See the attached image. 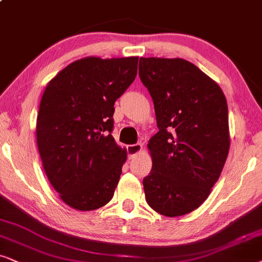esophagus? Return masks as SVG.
<instances>
[{
    "instance_id": "34e87169",
    "label": "esophagus",
    "mask_w": 262,
    "mask_h": 262,
    "mask_svg": "<svg viewBox=\"0 0 262 262\" xmlns=\"http://www.w3.org/2000/svg\"><path fill=\"white\" fill-rule=\"evenodd\" d=\"M142 150V145L141 144H133V145H128L127 146V152L129 157H134L138 154H140Z\"/></svg>"
}]
</instances>
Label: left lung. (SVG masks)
<instances>
[{"label":"left lung","instance_id":"8db88e82","mask_svg":"<svg viewBox=\"0 0 262 262\" xmlns=\"http://www.w3.org/2000/svg\"><path fill=\"white\" fill-rule=\"evenodd\" d=\"M139 77L155 105L158 132L148 141L152 169L142 180L157 213L174 217L197 209L210 194L230 150L223 91L180 58H140Z\"/></svg>","mask_w":262,"mask_h":262}]
</instances>
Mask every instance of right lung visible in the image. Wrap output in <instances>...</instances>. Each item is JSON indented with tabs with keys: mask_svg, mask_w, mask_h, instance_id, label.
<instances>
[{
	"mask_svg": "<svg viewBox=\"0 0 262 262\" xmlns=\"http://www.w3.org/2000/svg\"><path fill=\"white\" fill-rule=\"evenodd\" d=\"M138 57H87L47 84L36 123L37 147L61 201L82 211L114 197L127 151L116 144L115 101L133 83Z\"/></svg>",
	"mask_w": 262,
	"mask_h": 262,
	"instance_id": "add662e5",
	"label": "right lung"
}]
</instances>
